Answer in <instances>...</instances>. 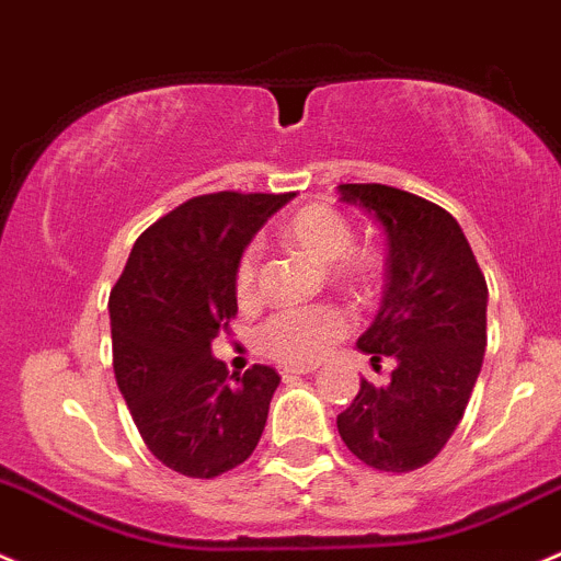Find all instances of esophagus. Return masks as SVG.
Instances as JSON below:
<instances>
[{
	"label": "esophagus",
	"instance_id": "esophagus-1",
	"mask_svg": "<svg viewBox=\"0 0 561 561\" xmlns=\"http://www.w3.org/2000/svg\"><path fill=\"white\" fill-rule=\"evenodd\" d=\"M314 367H285L282 369V378L293 380V378H301V375H309Z\"/></svg>",
	"mask_w": 561,
	"mask_h": 561
}]
</instances>
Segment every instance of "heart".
Returning <instances> with one entry per match:
<instances>
[{
    "label": "heart",
    "mask_w": 561,
    "mask_h": 561,
    "mask_svg": "<svg viewBox=\"0 0 561 561\" xmlns=\"http://www.w3.org/2000/svg\"><path fill=\"white\" fill-rule=\"evenodd\" d=\"M285 238L318 263L331 265V276L347 290L367 293L383 274V254L373 247H353L356 230L336 208L312 203L287 219ZM257 247H243L232 271L236 298L249 307L257 301ZM351 320L336 304L287 307L257 329V347L282 364H312L347 334Z\"/></svg>",
    "instance_id": "1"
}]
</instances>
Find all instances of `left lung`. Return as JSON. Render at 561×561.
<instances>
[{
  "label": "left lung",
  "mask_w": 561,
  "mask_h": 561,
  "mask_svg": "<svg viewBox=\"0 0 561 561\" xmlns=\"http://www.w3.org/2000/svg\"><path fill=\"white\" fill-rule=\"evenodd\" d=\"M340 192L389 238L383 298L358 351L375 364L389 356L394 369L383 386L362 378L336 431L369 469L405 474L442 453L469 405L488 345L485 274L436 203L380 183H342Z\"/></svg>",
  "instance_id": "obj_1"
}]
</instances>
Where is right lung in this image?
<instances>
[{"label": "right lung", "mask_w": 561, "mask_h": 561, "mask_svg": "<svg viewBox=\"0 0 561 561\" xmlns=\"http://www.w3.org/2000/svg\"><path fill=\"white\" fill-rule=\"evenodd\" d=\"M293 194L192 197L136 238L108 296L112 364L156 460L214 480L241 466L265 431L279 373H227L210 342L238 314L232 271L254 232Z\"/></svg>", "instance_id": "1"}]
</instances>
